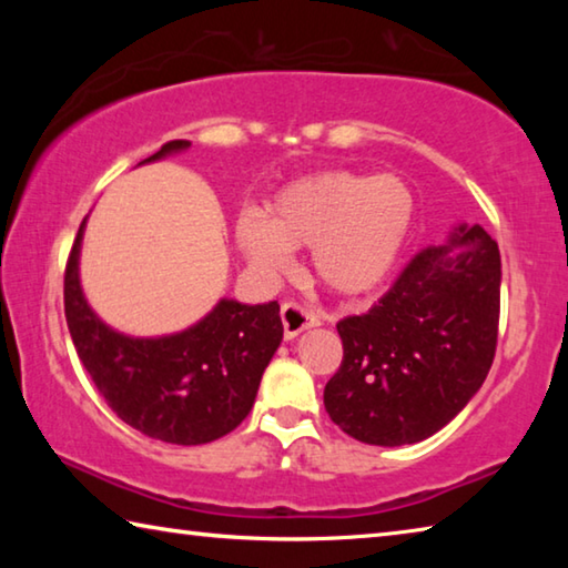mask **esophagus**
<instances>
[{
  "mask_svg": "<svg viewBox=\"0 0 568 568\" xmlns=\"http://www.w3.org/2000/svg\"><path fill=\"white\" fill-rule=\"evenodd\" d=\"M281 318H283V333L287 341L295 338V335H301L303 331H311L315 325H321L318 315L297 303H283Z\"/></svg>",
  "mask_w": 568,
  "mask_h": 568,
  "instance_id": "34e87169",
  "label": "esophagus"
}]
</instances>
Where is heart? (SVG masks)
<instances>
[{"instance_id":"obj_1","label":"heart","mask_w":568,"mask_h":568,"mask_svg":"<svg viewBox=\"0 0 568 568\" xmlns=\"http://www.w3.org/2000/svg\"><path fill=\"white\" fill-rule=\"evenodd\" d=\"M416 215V190L396 172L323 170L277 190L261 220H240L237 245L265 275L291 267V247H313L321 283L361 295L396 271Z\"/></svg>"}]
</instances>
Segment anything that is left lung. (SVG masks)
<instances>
[{
  "label": "left lung",
  "instance_id": "8db88e82",
  "mask_svg": "<svg viewBox=\"0 0 568 568\" xmlns=\"http://www.w3.org/2000/svg\"><path fill=\"white\" fill-rule=\"evenodd\" d=\"M501 255L480 225L428 245L363 315L338 323L343 361L325 383L331 420L371 446L434 436L491 371Z\"/></svg>",
  "mask_w": 568,
  "mask_h": 568
}]
</instances>
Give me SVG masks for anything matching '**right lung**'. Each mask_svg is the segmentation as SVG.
<instances>
[{"instance_id":"1","label":"right lung","mask_w":568,"mask_h":568,"mask_svg":"<svg viewBox=\"0 0 568 568\" xmlns=\"http://www.w3.org/2000/svg\"><path fill=\"white\" fill-rule=\"evenodd\" d=\"M187 148V140H172L142 162ZM82 233L84 220L64 267V318L74 351L108 406L140 434L178 446L210 444L237 428L283 341L277 301L243 305L223 297L187 331L130 338L104 325L84 301Z\"/></svg>"}]
</instances>
